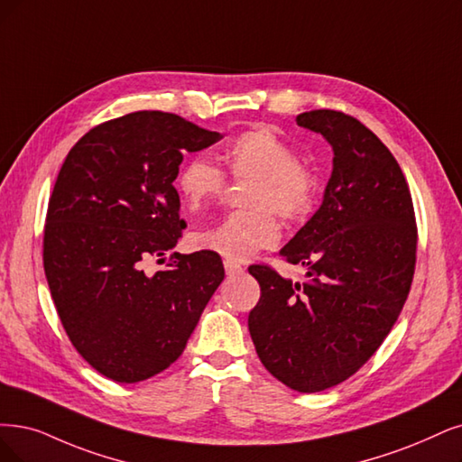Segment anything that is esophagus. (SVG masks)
<instances>
[{
	"label": "esophagus",
	"instance_id": "obj_1",
	"mask_svg": "<svg viewBox=\"0 0 462 462\" xmlns=\"http://www.w3.org/2000/svg\"><path fill=\"white\" fill-rule=\"evenodd\" d=\"M225 270H226V274L228 276H237V274H242L244 272V268H242V264H237L236 261H225Z\"/></svg>",
	"mask_w": 462,
	"mask_h": 462
}]
</instances>
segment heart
Returning a JSON list of instances; mask_svg holds the SVG:
<instances>
[{
    "label": "heart",
    "instance_id": "b5f03b06",
    "mask_svg": "<svg viewBox=\"0 0 462 462\" xmlns=\"http://www.w3.org/2000/svg\"><path fill=\"white\" fill-rule=\"evenodd\" d=\"M222 162L236 179H254L247 201L254 209L232 213L218 225L194 232L190 245L228 261H247L280 240V225L270 209L287 220L302 218L312 209L318 180L299 163L295 150L266 127L234 139L222 152ZM177 188L186 208L196 211L222 194L225 177L215 165L192 158L182 165Z\"/></svg>",
    "mask_w": 462,
    "mask_h": 462
}]
</instances>
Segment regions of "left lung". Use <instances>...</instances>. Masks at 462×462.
Wrapping results in <instances>:
<instances>
[{"label": "left lung", "instance_id": "obj_1", "mask_svg": "<svg viewBox=\"0 0 462 462\" xmlns=\"http://www.w3.org/2000/svg\"><path fill=\"white\" fill-rule=\"evenodd\" d=\"M333 148L319 209L280 254L306 282L254 264L261 299L249 333L263 365L312 394L337 386L377 352L394 328L415 272L411 194L390 150L356 117L335 110L297 116Z\"/></svg>", "mask_w": 462, "mask_h": 462}]
</instances>
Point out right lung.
Masks as SVG:
<instances>
[{"instance_id": "1", "label": "right lung", "mask_w": 462, "mask_h": 462, "mask_svg": "<svg viewBox=\"0 0 462 462\" xmlns=\"http://www.w3.org/2000/svg\"><path fill=\"white\" fill-rule=\"evenodd\" d=\"M220 139L180 116L143 110L93 127L60 167L43 234L47 283L76 350L116 383L177 362L225 280L211 251L175 253L153 276L143 270L186 226L173 186L182 156Z\"/></svg>"}]
</instances>
